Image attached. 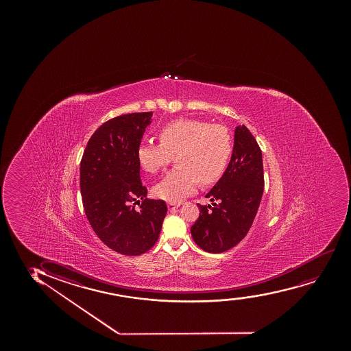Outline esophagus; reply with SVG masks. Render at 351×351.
Masks as SVG:
<instances>
[{"mask_svg":"<svg viewBox=\"0 0 351 351\" xmlns=\"http://www.w3.org/2000/svg\"><path fill=\"white\" fill-rule=\"evenodd\" d=\"M179 206H180V202H169V204H167L169 210H176Z\"/></svg>","mask_w":351,"mask_h":351,"instance_id":"1","label":"esophagus"}]
</instances>
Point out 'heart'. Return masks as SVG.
Instances as JSON below:
<instances>
[{"label": "heart", "instance_id": "obj_1", "mask_svg": "<svg viewBox=\"0 0 351 351\" xmlns=\"http://www.w3.org/2000/svg\"><path fill=\"white\" fill-rule=\"evenodd\" d=\"M160 144L143 143L137 160L147 173H158L176 156L177 167L154 187V195L179 202L193 193L197 182L208 185L223 173L233 151L227 128L197 119L171 121L159 131Z\"/></svg>", "mask_w": 351, "mask_h": 351}]
</instances>
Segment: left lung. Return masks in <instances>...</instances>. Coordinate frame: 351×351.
<instances>
[{"label":"left lung","mask_w":351,"mask_h":351,"mask_svg":"<svg viewBox=\"0 0 351 351\" xmlns=\"http://www.w3.org/2000/svg\"><path fill=\"white\" fill-rule=\"evenodd\" d=\"M263 186L261 149L246 126H237L230 164L206 194L219 202L197 205L200 215L191 227L197 246L214 254L237 246L254 221Z\"/></svg>","instance_id":"left-lung-1"}]
</instances>
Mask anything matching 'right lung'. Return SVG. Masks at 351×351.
Listing matches in <instances>:
<instances>
[{"instance_id": "add662e5", "label": "right lung", "mask_w": 351, "mask_h": 351, "mask_svg": "<svg viewBox=\"0 0 351 351\" xmlns=\"http://www.w3.org/2000/svg\"><path fill=\"white\" fill-rule=\"evenodd\" d=\"M154 112L123 114L95 131L81 161V193L97 237L123 255H141L154 246L167 213L164 200L146 199L137 149ZM143 200L141 210L135 204Z\"/></svg>"}]
</instances>
